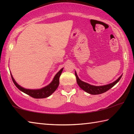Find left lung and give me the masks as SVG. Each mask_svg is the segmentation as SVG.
I'll use <instances>...</instances> for the list:
<instances>
[{
	"mask_svg": "<svg viewBox=\"0 0 134 134\" xmlns=\"http://www.w3.org/2000/svg\"><path fill=\"white\" fill-rule=\"evenodd\" d=\"M75 76L76 77L77 83L79 87H80L81 89L83 90L84 91H85L86 92H87L89 94H102L103 93L106 92V91H108V90L111 89L112 87H113V86L116 85V84L119 81L122 75L120 76L116 80H115L114 81V82L108 84V85H106L99 86L91 85L89 83L85 82V81H81L80 79L79 78V77L77 76V72L76 71H75Z\"/></svg>",
	"mask_w": 134,
	"mask_h": 134,
	"instance_id": "left-lung-1",
	"label": "left lung"
}]
</instances>
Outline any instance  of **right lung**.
<instances>
[{"label":"right lung","mask_w":134,"mask_h":134,"mask_svg":"<svg viewBox=\"0 0 134 134\" xmlns=\"http://www.w3.org/2000/svg\"><path fill=\"white\" fill-rule=\"evenodd\" d=\"M63 70V68H62V69L55 74L53 80H52L51 82L49 83V85L41 88V89H25V88L22 87V86L18 85L16 83V81L15 80V79L13 77L12 74L10 73V74L13 83L15 84V85L16 86V87L18 89L21 90L22 92L25 93L29 95V96L34 97V98L42 99L49 97L57 89L59 85V83H60L59 82V78H60Z\"/></svg>","instance_id":"add662e5"}]
</instances>
